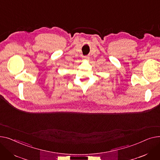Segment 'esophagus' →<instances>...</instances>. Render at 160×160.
Returning <instances> with one entry per match:
<instances>
[{
	"label": "esophagus",
	"instance_id": "obj_1",
	"mask_svg": "<svg viewBox=\"0 0 160 160\" xmlns=\"http://www.w3.org/2000/svg\"><path fill=\"white\" fill-rule=\"evenodd\" d=\"M82 58H83V59H84V60H88V59H89V57H88V56H83Z\"/></svg>",
	"mask_w": 160,
	"mask_h": 160
}]
</instances>
